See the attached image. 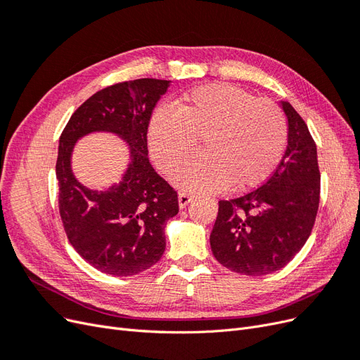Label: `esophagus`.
<instances>
[{"instance_id": "esophagus-1", "label": "esophagus", "mask_w": 360, "mask_h": 360, "mask_svg": "<svg viewBox=\"0 0 360 360\" xmlns=\"http://www.w3.org/2000/svg\"><path fill=\"white\" fill-rule=\"evenodd\" d=\"M192 198H193L192 193H189V192H180L179 193V205H180V209H184V207H186L192 201Z\"/></svg>"}]
</instances>
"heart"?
<instances>
[{"mask_svg": "<svg viewBox=\"0 0 360 360\" xmlns=\"http://www.w3.org/2000/svg\"><path fill=\"white\" fill-rule=\"evenodd\" d=\"M288 126L279 106L230 84L201 85L151 117L148 147L171 174L202 138L204 155L176 172L181 188L198 192L245 191L266 181L284 155Z\"/></svg>", "mask_w": 360, "mask_h": 360, "instance_id": "b5f03b06", "label": "heart"}]
</instances>
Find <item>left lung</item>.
<instances>
[{"instance_id":"1","label":"left lung","mask_w":360,"mask_h":360,"mask_svg":"<svg viewBox=\"0 0 360 360\" xmlns=\"http://www.w3.org/2000/svg\"><path fill=\"white\" fill-rule=\"evenodd\" d=\"M288 146L275 172L234 200H221L210 234L214 258L236 274L263 276L285 267L307 243L320 202L317 146L297 111L282 102Z\"/></svg>"}]
</instances>
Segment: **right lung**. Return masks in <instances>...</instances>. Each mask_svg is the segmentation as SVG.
Here are the masks:
<instances>
[{
	"label": "right lung",
	"instance_id": "right-lung-1",
	"mask_svg": "<svg viewBox=\"0 0 360 360\" xmlns=\"http://www.w3.org/2000/svg\"><path fill=\"white\" fill-rule=\"evenodd\" d=\"M171 81L143 78L94 93L76 110L60 136L58 209L70 245L86 263L112 276L147 270L165 250V224L179 213L177 192L148 162L151 112ZM111 131L131 147L133 162L122 181L91 191L74 179L71 150L81 136Z\"/></svg>",
	"mask_w": 360,
	"mask_h": 360
}]
</instances>
